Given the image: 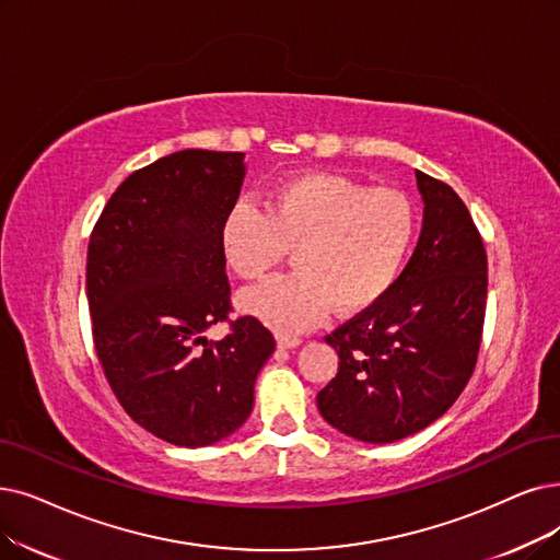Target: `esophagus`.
Wrapping results in <instances>:
<instances>
[{
  "label": "esophagus",
  "instance_id": "obj_1",
  "mask_svg": "<svg viewBox=\"0 0 560 560\" xmlns=\"http://www.w3.org/2000/svg\"><path fill=\"white\" fill-rule=\"evenodd\" d=\"M276 340H278V347H282V349H294L301 345L299 335H292V332H278Z\"/></svg>",
  "mask_w": 560,
  "mask_h": 560
}]
</instances>
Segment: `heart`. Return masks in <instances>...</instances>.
<instances>
[{
	"label": "heart",
	"mask_w": 560,
	"mask_h": 560,
	"mask_svg": "<svg viewBox=\"0 0 560 560\" xmlns=\"http://www.w3.org/2000/svg\"><path fill=\"white\" fill-rule=\"evenodd\" d=\"M418 236V207L397 188H370L338 172H301L264 192V211L232 207L220 250L241 280H259L289 248L296 271L241 296L248 315L278 330H301L328 307L355 315L382 301Z\"/></svg>",
	"instance_id": "b5f03b06"
}]
</instances>
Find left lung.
Returning <instances> with one entry per match:
<instances>
[{
	"instance_id": "obj_1",
	"label": "left lung",
	"mask_w": 560,
	"mask_h": 560,
	"mask_svg": "<svg viewBox=\"0 0 560 560\" xmlns=\"http://www.w3.org/2000/svg\"><path fill=\"white\" fill-rule=\"evenodd\" d=\"M422 230L390 292L326 335L340 368L319 390L328 424L368 443H393L448 411L478 361L487 253L459 195L416 172Z\"/></svg>"
}]
</instances>
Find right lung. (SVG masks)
Here are the masks:
<instances>
[{
  "mask_svg": "<svg viewBox=\"0 0 560 560\" xmlns=\"http://www.w3.org/2000/svg\"><path fill=\"white\" fill-rule=\"evenodd\" d=\"M238 151L165 155L112 192L86 250L94 347L124 411L159 439L202 448L248 420L255 382L276 349L255 317L230 320L220 222L245 176Z\"/></svg>",
  "mask_w": 560,
  "mask_h": 560,
  "instance_id": "add662e5",
  "label": "right lung"
}]
</instances>
